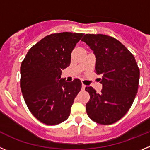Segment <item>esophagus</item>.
Here are the masks:
<instances>
[{"mask_svg": "<svg viewBox=\"0 0 150 150\" xmlns=\"http://www.w3.org/2000/svg\"><path fill=\"white\" fill-rule=\"evenodd\" d=\"M86 87V85H84V84L82 85V89H83V90H84Z\"/></svg>", "mask_w": 150, "mask_h": 150, "instance_id": "34e87169", "label": "esophagus"}]
</instances>
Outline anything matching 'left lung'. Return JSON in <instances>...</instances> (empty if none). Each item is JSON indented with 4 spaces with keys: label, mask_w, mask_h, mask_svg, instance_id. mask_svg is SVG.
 <instances>
[{
    "label": "left lung",
    "mask_w": 150,
    "mask_h": 150,
    "mask_svg": "<svg viewBox=\"0 0 150 150\" xmlns=\"http://www.w3.org/2000/svg\"><path fill=\"white\" fill-rule=\"evenodd\" d=\"M96 57L95 73L101 76L100 93L86 87L90 100L86 105L88 117L101 125L122 119L132 107L137 92L140 70L132 52L116 38L87 34L82 39Z\"/></svg>",
    "instance_id": "obj_1"
}]
</instances>
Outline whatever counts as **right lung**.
<instances>
[{"label":"right lung","mask_w":150,"mask_h":150,"mask_svg":"<svg viewBox=\"0 0 150 150\" xmlns=\"http://www.w3.org/2000/svg\"><path fill=\"white\" fill-rule=\"evenodd\" d=\"M84 34H51L28 52L21 64L20 86L28 108L41 122L55 125L70 116L74 98L81 90L79 79L61 78L71 64V52Z\"/></svg>","instance_id":"add662e5"}]
</instances>
